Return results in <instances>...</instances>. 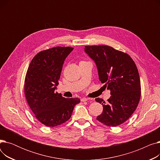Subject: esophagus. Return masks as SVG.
<instances>
[{
    "label": "esophagus",
    "instance_id": "1",
    "mask_svg": "<svg viewBox=\"0 0 160 160\" xmlns=\"http://www.w3.org/2000/svg\"><path fill=\"white\" fill-rule=\"evenodd\" d=\"M88 100H89V98H86V97H84V98H82L81 99V101H82V102H86V101H88Z\"/></svg>",
    "mask_w": 160,
    "mask_h": 160
}]
</instances>
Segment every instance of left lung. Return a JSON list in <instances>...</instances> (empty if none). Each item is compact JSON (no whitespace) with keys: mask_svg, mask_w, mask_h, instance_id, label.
<instances>
[{"mask_svg":"<svg viewBox=\"0 0 160 160\" xmlns=\"http://www.w3.org/2000/svg\"><path fill=\"white\" fill-rule=\"evenodd\" d=\"M85 52L95 62L99 80L112 95L106 103L95 98L103 106L97 119L108 127L119 126L130 118L139 102L141 82L136 65L128 54L110 46H86Z\"/></svg>","mask_w":160,"mask_h":160,"instance_id":"8db88e82","label":"left lung"}]
</instances>
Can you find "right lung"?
I'll return each instance as SVG.
<instances>
[{
  "instance_id": "add662e5",
  "label": "right lung",
  "mask_w": 160,
  "mask_h": 160,
  "mask_svg": "<svg viewBox=\"0 0 160 160\" xmlns=\"http://www.w3.org/2000/svg\"><path fill=\"white\" fill-rule=\"evenodd\" d=\"M74 48L56 47L41 51L32 60L24 80V94L36 119L54 127L68 121L78 98H66L55 92L64 61Z\"/></svg>"
}]
</instances>
